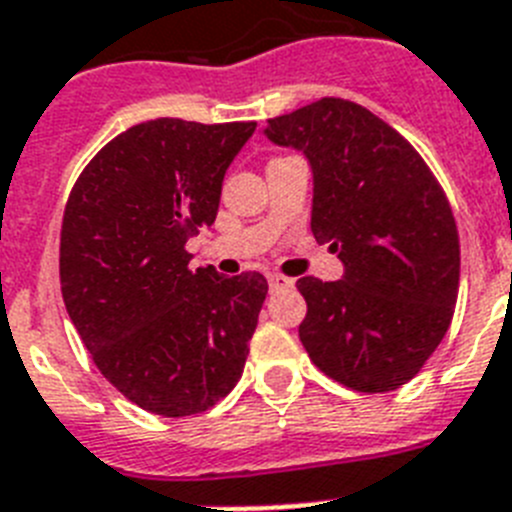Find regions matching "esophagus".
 I'll return each mask as SVG.
<instances>
[{
  "mask_svg": "<svg viewBox=\"0 0 512 512\" xmlns=\"http://www.w3.org/2000/svg\"><path fill=\"white\" fill-rule=\"evenodd\" d=\"M268 283L273 291H283V288H293V283L296 281H293V278H286V275H281V273H270Z\"/></svg>",
  "mask_w": 512,
  "mask_h": 512,
  "instance_id": "1",
  "label": "esophagus"
}]
</instances>
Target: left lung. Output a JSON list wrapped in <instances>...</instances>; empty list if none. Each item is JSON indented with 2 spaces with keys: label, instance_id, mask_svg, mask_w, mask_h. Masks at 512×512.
Wrapping results in <instances>:
<instances>
[{
  "label": "left lung",
  "instance_id": "8db88e82",
  "mask_svg": "<svg viewBox=\"0 0 512 512\" xmlns=\"http://www.w3.org/2000/svg\"><path fill=\"white\" fill-rule=\"evenodd\" d=\"M262 133L306 157L311 231L345 268L340 281H296L306 353L355 391L399 389L441 345L456 306L459 231L446 193L410 141L350 100L322 97Z\"/></svg>",
  "mask_w": 512,
  "mask_h": 512
}]
</instances>
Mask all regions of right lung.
I'll return each mask as SVG.
<instances>
[{"instance_id": "obj_1", "label": "right lung", "mask_w": 512, "mask_h": 512, "mask_svg": "<svg viewBox=\"0 0 512 512\" xmlns=\"http://www.w3.org/2000/svg\"><path fill=\"white\" fill-rule=\"evenodd\" d=\"M257 123L157 118L102 146L61 224V293L100 373L141 410L206 412L244 371L268 281L190 268Z\"/></svg>"}]
</instances>
